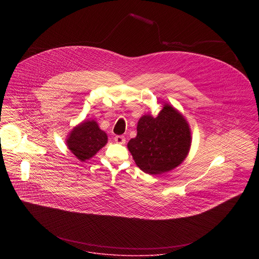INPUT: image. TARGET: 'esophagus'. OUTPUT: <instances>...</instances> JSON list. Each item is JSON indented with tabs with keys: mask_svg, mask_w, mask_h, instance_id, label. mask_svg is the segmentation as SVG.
Here are the masks:
<instances>
[{
	"mask_svg": "<svg viewBox=\"0 0 259 259\" xmlns=\"http://www.w3.org/2000/svg\"><path fill=\"white\" fill-rule=\"evenodd\" d=\"M114 142L116 144H119V145H124L125 143V138L123 136H115L114 137Z\"/></svg>",
	"mask_w": 259,
	"mask_h": 259,
	"instance_id": "esophagus-1",
	"label": "esophagus"
}]
</instances>
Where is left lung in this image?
Returning a JSON list of instances; mask_svg holds the SVG:
<instances>
[{
  "mask_svg": "<svg viewBox=\"0 0 259 259\" xmlns=\"http://www.w3.org/2000/svg\"><path fill=\"white\" fill-rule=\"evenodd\" d=\"M138 135L127 148L137 165L148 175H160L179 166L191 145L190 128L184 115L165 104L158 115L142 116Z\"/></svg>",
  "mask_w": 259,
  "mask_h": 259,
  "instance_id": "1",
  "label": "left lung"
}]
</instances>
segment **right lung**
Masks as SVG:
<instances>
[{
	"label": "right lung",
	"mask_w": 259,
	"mask_h": 259,
	"mask_svg": "<svg viewBox=\"0 0 259 259\" xmlns=\"http://www.w3.org/2000/svg\"><path fill=\"white\" fill-rule=\"evenodd\" d=\"M107 143V134L95 120L80 122L74 126L67 139L68 148L80 161L93 157Z\"/></svg>",
	"instance_id": "1"
}]
</instances>
